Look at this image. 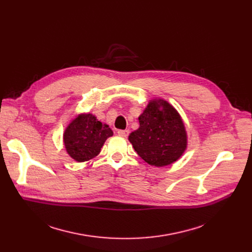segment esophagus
Listing matches in <instances>:
<instances>
[{
    "mask_svg": "<svg viewBox=\"0 0 252 252\" xmlns=\"http://www.w3.org/2000/svg\"><path fill=\"white\" fill-rule=\"evenodd\" d=\"M129 134V130L128 129H119L117 130V135L121 136V137H124V138H126Z\"/></svg>",
    "mask_w": 252,
    "mask_h": 252,
    "instance_id": "1",
    "label": "esophagus"
}]
</instances>
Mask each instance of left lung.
<instances>
[{
	"instance_id": "1",
	"label": "left lung",
	"mask_w": 252,
	"mask_h": 252,
	"mask_svg": "<svg viewBox=\"0 0 252 252\" xmlns=\"http://www.w3.org/2000/svg\"><path fill=\"white\" fill-rule=\"evenodd\" d=\"M140 126L128 136L135 151L150 165L177 161L187 148V133L179 112L168 102L153 99L139 116Z\"/></svg>"
}]
</instances>
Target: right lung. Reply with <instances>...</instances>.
Returning a JSON list of instances; mask_svg holds the SVG:
<instances>
[{"label": "right lung", "instance_id": "obj_1", "mask_svg": "<svg viewBox=\"0 0 252 252\" xmlns=\"http://www.w3.org/2000/svg\"><path fill=\"white\" fill-rule=\"evenodd\" d=\"M112 135L108 125L102 124L91 113H82L64 130L63 142L69 156L77 162H84L96 157Z\"/></svg>", "mask_w": 252, "mask_h": 252}]
</instances>
